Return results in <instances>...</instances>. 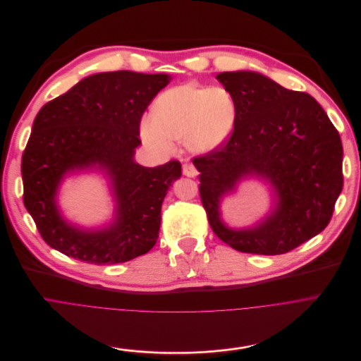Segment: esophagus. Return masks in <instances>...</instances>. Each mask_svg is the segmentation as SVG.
<instances>
[{
    "mask_svg": "<svg viewBox=\"0 0 361 361\" xmlns=\"http://www.w3.org/2000/svg\"><path fill=\"white\" fill-rule=\"evenodd\" d=\"M182 169H183V175H185V176L193 178V176L197 175V171H196V168H195L192 164H183Z\"/></svg>",
    "mask_w": 361,
    "mask_h": 361,
    "instance_id": "esophagus-1",
    "label": "esophagus"
}]
</instances>
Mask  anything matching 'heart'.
<instances>
[{
  "mask_svg": "<svg viewBox=\"0 0 361 361\" xmlns=\"http://www.w3.org/2000/svg\"><path fill=\"white\" fill-rule=\"evenodd\" d=\"M236 118L238 102L228 88L186 82L159 95L154 118L142 122V133L166 149L173 147V139H185L189 151L209 154L226 143Z\"/></svg>",
  "mask_w": 361,
  "mask_h": 361,
  "instance_id": "heart-1",
  "label": "heart"
}]
</instances>
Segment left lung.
Returning a JSON list of instances; mask_svg holds the SVG:
<instances>
[{"label":"left lung","instance_id":"left-lung-1","mask_svg":"<svg viewBox=\"0 0 361 361\" xmlns=\"http://www.w3.org/2000/svg\"><path fill=\"white\" fill-rule=\"evenodd\" d=\"M238 102L231 137L192 159L212 231L243 253L283 255L319 235L343 189L341 139L320 104L250 71L216 77ZM275 189V210L256 228L231 230L220 219V199L246 176Z\"/></svg>","mask_w":361,"mask_h":361}]
</instances>
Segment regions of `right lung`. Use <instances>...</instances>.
<instances>
[{"instance_id": "1", "label": "right lung", "mask_w": 361, "mask_h": 361, "mask_svg": "<svg viewBox=\"0 0 361 361\" xmlns=\"http://www.w3.org/2000/svg\"><path fill=\"white\" fill-rule=\"evenodd\" d=\"M166 74L101 72L47 102L34 119L21 173L24 204L52 249L85 263L114 264L148 253L159 238L161 207L179 161L157 168L133 161L143 112L169 84ZM97 167L111 179L116 221L102 231L69 226L56 206L65 173Z\"/></svg>"}]
</instances>
